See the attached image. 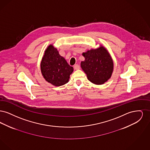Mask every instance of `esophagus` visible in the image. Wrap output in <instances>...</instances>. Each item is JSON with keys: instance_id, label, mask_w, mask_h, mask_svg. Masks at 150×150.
<instances>
[{"instance_id": "obj_1", "label": "esophagus", "mask_w": 150, "mask_h": 150, "mask_svg": "<svg viewBox=\"0 0 150 150\" xmlns=\"http://www.w3.org/2000/svg\"><path fill=\"white\" fill-rule=\"evenodd\" d=\"M74 68L75 70H79L80 69V66L79 64H76L74 65Z\"/></svg>"}]
</instances>
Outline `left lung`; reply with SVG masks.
I'll list each match as a JSON object with an SVG mask.
<instances>
[{
	"mask_svg": "<svg viewBox=\"0 0 150 150\" xmlns=\"http://www.w3.org/2000/svg\"><path fill=\"white\" fill-rule=\"evenodd\" d=\"M85 58L81 62V67L88 79L93 84H103L111 78L114 62L107 50L103 46L83 53Z\"/></svg>",
	"mask_w": 150,
	"mask_h": 150,
	"instance_id": "obj_1",
	"label": "left lung"
}]
</instances>
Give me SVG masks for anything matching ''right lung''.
I'll return each instance as SVG.
<instances>
[{"instance_id": "1", "label": "right lung", "mask_w": 150, "mask_h": 150, "mask_svg": "<svg viewBox=\"0 0 150 150\" xmlns=\"http://www.w3.org/2000/svg\"><path fill=\"white\" fill-rule=\"evenodd\" d=\"M40 69L44 78L53 86H59L67 83L74 69L67 64L58 51L50 44L44 52Z\"/></svg>"}]
</instances>
